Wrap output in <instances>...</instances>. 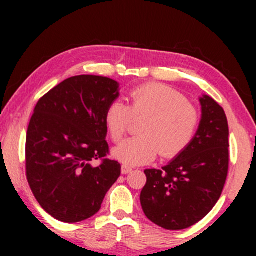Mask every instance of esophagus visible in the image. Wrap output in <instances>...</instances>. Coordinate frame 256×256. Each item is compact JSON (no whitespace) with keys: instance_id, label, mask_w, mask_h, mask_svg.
Returning <instances> with one entry per match:
<instances>
[{"instance_id":"1","label":"esophagus","mask_w":256,"mask_h":256,"mask_svg":"<svg viewBox=\"0 0 256 256\" xmlns=\"http://www.w3.org/2000/svg\"><path fill=\"white\" fill-rule=\"evenodd\" d=\"M131 171H132V167L128 166V164H122V167H121V172H122V174H130Z\"/></svg>"}]
</instances>
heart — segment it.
Instances as JSON below:
<instances>
[{
  "label": "heart",
  "instance_id": "1",
  "mask_svg": "<svg viewBox=\"0 0 256 256\" xmlns=\"http://www.w3.org/2000/svg\"><path fill=\"white\" fill-rule=\"evenodd\" d=\"M132 118L144 121L138 138H130L115 148L114 154L125 164L135 166L151 162L157 154L171 158L192 142L200 115L187 98L162 84H146L128 95V105L120 100L110 102L105 112V124L110 138L121 142Z\"/></svg>",
  "mask_w": 256,
  "mask_h": 256
}]
</instances>
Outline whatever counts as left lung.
I'll use <instances>...</instances> for the list:
<instances>
[{
    "mask_svg": "<svg viewBox=\"0 0 256 256\" xmlns=\"http://www.w3.org/2000/svg\"><path fill=\"white\" fill-rule=\"evenodd\" d=\"M200 102L202 118L192 142L161 170H144V213L167 230H182L202 220L220 198L228 176L226 112L208 95Z\"/></svg>",
    "mask_w": 256,
    "mask_h": 256,
    "instance_id": "obj_1",
    "label": "left lung"
}]
</instances>
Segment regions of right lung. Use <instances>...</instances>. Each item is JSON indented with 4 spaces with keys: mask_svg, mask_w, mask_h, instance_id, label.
Wrapping results in <instances>:
<instances>
[{
    "mask_svg": "<svg viewBox=\"0 0 256 256\" xmlns=\"http://www.w3.org/2000/svg\"><path fill=\"white\" fill-rule=\"evenodd\" d=\"M118 96L115 80L76 76L38 100L26 136V176L53 218L76 223L92 216L120 177L105 140V112Z\"/></svg>",
    "mask_w": 256,
    "mask_h": 256,
    "instance_id": "add662e5",
    "label": "right lung"
}]
</instances>
